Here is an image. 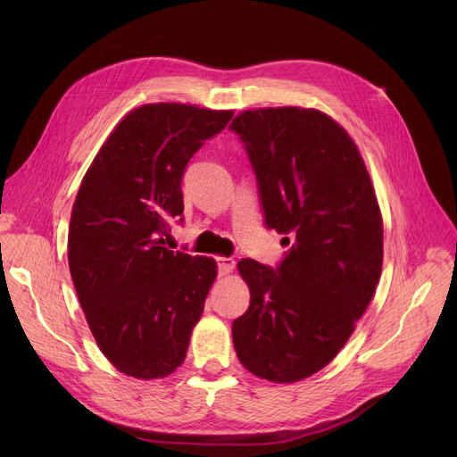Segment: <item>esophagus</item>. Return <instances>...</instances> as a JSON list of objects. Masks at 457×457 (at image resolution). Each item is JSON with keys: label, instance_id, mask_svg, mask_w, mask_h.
Listing matches in <instances>:
<instances>
[{"label": "esophagus", "instance_id": "obj_1", "mask_svg": "<svg viewBox=\"0 0 457 457\" xmlns=\"http://www.w3.org/2000/svg\"><path fill=\"white\" fill-rule=\"evenodd\" d=\"M216 265H219V274H220V276H226V274L233 272L237 262H235V259H231V257H216Z\"/></svg>", "mask_w": 457, "mask_h": 457}]
</instances>
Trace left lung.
Here are the masks:
<instances>
[{
	"mask_svg": "<svg viewBox=\"0 0 457 457\" xmlns=\"http://www.w3.org/2000/svg\"><path fill=\"white\" fill-rule=\"evenodd\" d=\"M265 226L289 246L276 269L238 261L250 307L233 345L255 376L278 383L324 369L350 339L381 274L383 224L367 166L350 135L315 109L238 114Z\"/></svg>",
	"mask_w": 457,
	"mask_h": 457,
	"instance_id": "8db88e82",
	"label": "left lung"
}]
</instances>
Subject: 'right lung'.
<instances>
[{
  "instance_id": "right-lung-1",
  "label": "right lung",
  "mask_w": 457,
  "mask_h": 457,
  "mask_svg": "<svg viewBox=\"0 0 457 457\" xmlns=\"http://www.w3.org/2000/svg\"><path fill=\"white\" fill-rule=\"evenodd\" d=\"M233 111L150 104L131 111L94 157L71 207L68 265L109 361L155 379L183 361L216 278L211 257L166 246L183 222L181 179Z\"/></svg>"
}]
</instances>
